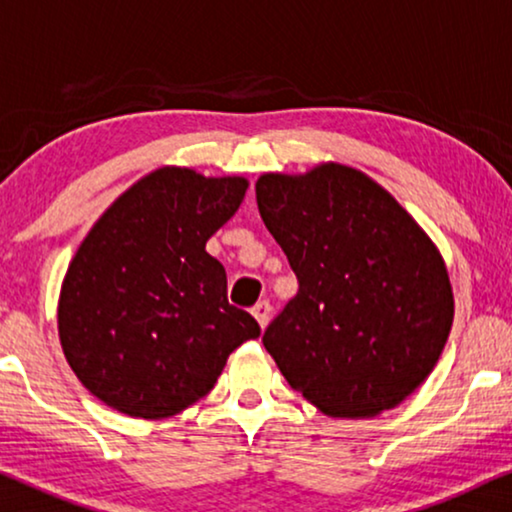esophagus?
<instances>
[{"label":"esophagus","mask_w":512,"mask_h":512,"mask_svg":"<svg viewBox=\"0 0 512 512\" xmlns=\"http://www.w3.org/2000/svg\"><path fill=\"white\" fill-rule=\"evenodd\" d=\"M252 316L257 318V323H260V327L264 330V327L269 325V318H271V304L264 299V302H257L255 306H252Z\"/></svg>","instance_id":"34e87169"}]
</instances>
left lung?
Instances as JSON below:
<instances>
[{"instance_id":"1","label":"left lung","mask_w":512,"mask_h":512,"mask_svg":"<svg viewBox=\"0 0 512 512\" xmlns=\"http://www.w3.org/2000/svg\"><path fill=\"white\" fill-rule=\"evenodd\" d=\"M255 194L299 283L264 349L330 417L393 410L433 372L452 330L440 250L384 187L342 163L264 173Z\"/></svg>"}]
</instances>
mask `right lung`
Listing matches in <instances>:
<instances>
[{
	"mask_svg": "<svg viewBox=\"0 0 512 512\" xmlns=\"http://www.w3.org/2000/svg\"><path fill=\"white\" fill-rule=\"evenodd\" d=\"M245 177L163 166L109 206L67 267L60 346L95 398L166 419L210 393L229 353L260 337L227 299L206 241L241 206Z\"/></svg>",
	"mask_w": 512,
	"mask_h": 512,
	"instance_id": "obj_1",
	"label": "right lung"
}]
</instances>
